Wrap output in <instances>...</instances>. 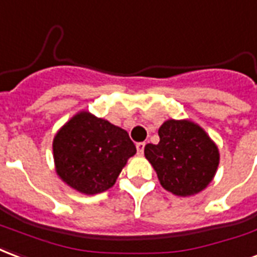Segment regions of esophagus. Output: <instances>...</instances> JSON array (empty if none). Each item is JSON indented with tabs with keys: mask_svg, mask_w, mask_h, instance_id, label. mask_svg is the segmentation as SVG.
Instances as JSON below:
<instances>
[{
	"mask_svg": "<svg viewBox=\"0 0 257 257\" xmlns=\"http://www.w3.org/2000/svg\"><path fill=\"white\" fill-rule=\"evenodd\" d=\"M144 149H145V142H138L137 144V152H138V155H142Z\"/></svg>",
	"mask_w": 257,
	"mask_h": 257,
	"instance_id": "obj_1",
	"label": "esophagus"
}]
</instances>
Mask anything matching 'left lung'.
I'll return each mask as SVG.
<instances>
[{
	"label": "left lung",
	"mask_w": 257,
	"mask_h": 257,
	"mask_svg": "<svg viewBox=\"0 0 257 257\" xmlns=\"http://www.w3.org/2000/svg\"><path fill=\"white\" fill-rule=\"evenodd\" d=\"M160 142L148 144L145 157L162 186L177 196H193L207 188L219 166V151L201 127L190 120L164 121Z\"/></svg>",
	"instance_id": "8db88e82"
}]
</instances>
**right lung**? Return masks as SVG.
<instances>
[{
  "instance_id": "add662e5",
  "label": "right lung",
  "mask_w": 257,
  "mask_h": 257,
  "mask_svg": "<svg viewBox=\"0 0 257 257\" xmlns=\"http://www.w3.org/2000/svg\"><path fill=\"white\" fill-rule=\"evenodd\" d=\"M136 152L126 130L86 110L67 121L53 140L57 175L85 194L112 188Z\"/></svg>"
}]
</instances>
